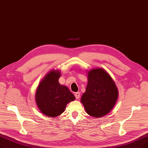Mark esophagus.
Masks as SVG:
<instances>
[{
  "mask_svg": "<svg viewBox=\"0 0 148 148\" xmlns=\"http://www.w3.org/2000/svg\"><path fill=\"white\" fill-rule=\"evenodd\" d=\"M80 92H79L75 93V97L77 99H78L80 98Z\"/></svg>",
  "mask_w": 148,
  "mask_h": 148,
  "instance_id": "1",
  "label": "esophagus"
}]
</instances>
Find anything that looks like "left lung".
Instances as JSON below:
<instances>
[{"label":"left lung","instance_id":"1","mask_svg":"<svg viewBox=\"0 0 148 148\" xmlns=\"http://www.w3.org/2000/svg\"><path fill=\"white\" fill-rule=\"evenodd\" d=\"M88 84L80 101L88 114L95 118L105 116L116 103L119 90L104 69L96 68L87 73Z\"/></svg>","mask_w":148,"mask_h":148}]
</instances>
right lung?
<instances>
[{"label": "right lung", "instance_id": "obj_1", "mask_svg": "<svg viewBox=\"0 0 148 148\" xmlns=\"http://www.w3.org/2000/svg\"><path fill=\"white\" fill-rule=\"evenodd\" d=\"M60 76V70H51L37 86L35 100L38 110L46 116H59L65 111L68 103L75 99L67 86L59 83Z\"/></svg>", "mask_w": 148, "mask_h": 148}]
</instances>
